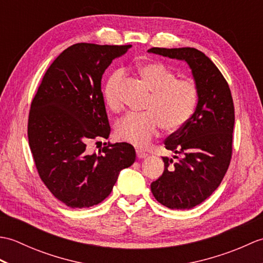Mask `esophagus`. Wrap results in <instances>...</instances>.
<instances>
[{"instance_id": "1", "label": "esophagus", "mask_w": 263, "mask_h": 263, "mask_svg": "<svg viewBox=\"0 0 263 263\" xmlns=\"http://www.w3.org/2000/svg\"><path fill=\"white\" fill-rule=\"evenodd\" d=\"M147 156H148V154H147L146 152H143V150H140V149H137V157H138L139 159L146 158Z\"/></svg>"}]
</instances>
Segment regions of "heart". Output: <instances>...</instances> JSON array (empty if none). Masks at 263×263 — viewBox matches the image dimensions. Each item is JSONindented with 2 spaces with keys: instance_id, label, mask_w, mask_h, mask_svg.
Listing matches in <instances>:
<instances>
[{
  "instance_id": "b5f03b06",
  "label": "heart",
  "mask_w": 263,
  "mask_h": 263,
  "mask_svg": "<svg viewBox=\"0 0 263 263\" xmlns=\"http://www.w3.org/2000/svg\"><path fill=\"white\" fill-rule=\"evenodd\" d=\"M139 76L152 91L144 113H128L116 123L115 133L121 140L146 147L157 135L160 126L166 131H177L194 114L199 103L197 82L190 78H176L174 71L159 62L139 66ZM123 72L115 71L104 87V100L108 107L122 108L120 86Z\"/></svg>"
}]
</instances>
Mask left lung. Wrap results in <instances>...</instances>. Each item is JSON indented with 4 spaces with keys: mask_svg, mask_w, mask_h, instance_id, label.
Here are the masks:
<instances>
[{
    "mask_svg": "<svg viewBox=\"0 0 263 263\" xmlns=\"http://www.w3.org/2000/svg\"><path fill=\"white\" fill-rule=\"evenodd\" d=\"M148 52L185 61L199 88L194 114L164 142L182 157H163V175L150 185L155 199L167 208L191 209L220 185L230 166L235 122L232 92L221 72L198 49L153 47Z\"/></svg>",
    "mask_w": 263,
    "mask_h": 263,
    "instance_id": "1",
    "label": "left lung"
}]
</instances>
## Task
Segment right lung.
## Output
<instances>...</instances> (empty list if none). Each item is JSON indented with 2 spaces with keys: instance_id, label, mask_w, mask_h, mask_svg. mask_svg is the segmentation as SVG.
<instances>
[{
  "instance_id": "obj_1",
  "label": "right lung",
  "mask_w": 263,
  "mask_h": 263,
  "mask_svg": "<svg viewBox=\"0 0 263 263\" xmlns=\"http://www.w3.org/2000/svg\"><path fill=\"white\" fill-rule=\"evenodd\" d=\"M131 47L89 43L68 47L49 65L31 102L28 140L38 175L70 208L102 202L120 172L136 160L135 148L126 142H105L98 154L87 149L89 142L109 136L102 78L111 61Z\"/></svg>"
}]
</instances>
